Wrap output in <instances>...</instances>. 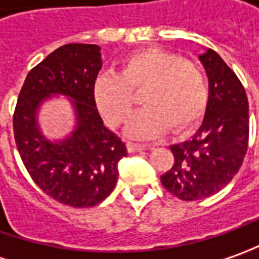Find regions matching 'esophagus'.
<instances>
[{"label":"esophagus","mask_w":259,"mask_h":259,"mask_svg":"<svg viewBox=\"0 0 259 259\" xmlns=\"http://www.w3.org/2000/svg\"><path fill=\"white\" fill-rule=\"evenodd\" d=\"M146 145H139V143H127V150L130 153H136V152H142V150H146Z\"/></svg>","instance_id":"1"}]
</instances>
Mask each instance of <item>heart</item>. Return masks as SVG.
Listing matches in <instances>:
<instances>
[{
  "mask_svg": "<svg viewBox=\"0 0 259 259\" xmlns=\"http://www.w3.org/2000/svg\"><path fill=\"white\" fill-rule=\"evenodd\" d=\"M145 93L146 106L130 119L126 133L133 139H156L172 129H193L209 102L208 78L196 63L165 50L146 49L121 61L120 71L104 73L94 81V100L113 126L129 119L135 94Z\"/></svg>",
  "mask_w": 259,
  "mask_h": 259,
  "instance_id": "heart-1",
  "label": "heart"
}]
</instances>
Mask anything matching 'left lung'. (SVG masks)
<instances>
[{
    "instance_id": "obj_1",
    "label": "left lung",
    "mask_w": 259,
    "mask_h": 259,
    "mask_svg": "<svg viewBox=\"0 0 259 259\" xmlns=\"http://www.w3.org/2000/svg\"><path fill=\"white\" fill-rule=\"evenodd\" d=\"M199 60L209 83L206 112L191 139L170 146L174 166L160 176L167 192L182 201H199L225 188L242 165L249 136L242 83L213 50Z\"/></svg>"
}]
</instances>
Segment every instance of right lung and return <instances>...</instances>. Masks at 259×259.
<instances>
[{
	"label": "right lung",
	"instance_id": "right-lung-1",
	"mask_svg": "<svg viewBox=\"0 0 259 259\" xmlns=\"http://www.w3.org/2000/svg\"><path fill=\"white\" fill-rule=\"evenodd\" d=\"M100 47L66 44L32 68L14 113V138L23 163L44 193L73 208L106 199L117 182V165L127 155L121 139L103 123L96 107L94 81L102 68ZM54 95L73 106L75 130L53 142L42 135L38 110Z\"/></svg>",
	"mask_w": 259,
	"mask_h": 259
}]
</instances>
